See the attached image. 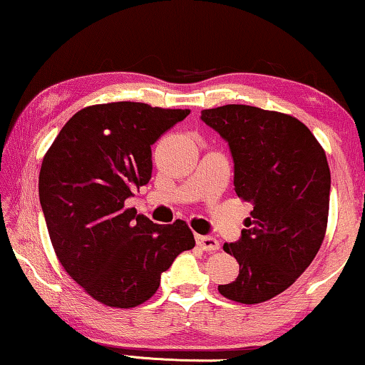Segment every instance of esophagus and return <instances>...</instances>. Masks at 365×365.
I'll list each match as a JSON object with an SVG mask.
<instances>
[{"label":"esophagus","instance_id":"obj_1","mask_svg":"<svg viewBox=\"0 0 365 365\" xmlns=\"http://www.w3.org/2000/svg\"><path fill=\"white\" fill-rule=\"evenodd\" d=\"M196 242H197V246L206 252L219 251V247H221V244H219L217 239L211 237V236H197Z\"/></svg>","mask_w":365,"mask_h":365}]
</instances>
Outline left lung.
I'll return each mask as SVG.
<instances>
[{"mask_svg":"<svg viewBox=\"0 0 365 365\" xmlns=\"http://www.w3.org/2000/svg\"><path fill=\"white\" fill-rule=\"evenodd\" d=\"M201 119L226 139L234 161V191L252 202L251 217L224 251L236 257V281L219 286L231 301L259 304L296 282L326 236L331 171L306 124L277 111L226 104Z\"/></svg>","mask_w":365,"mask_h":365,"instance_id":"1","label":"left lung"}]
</instances>
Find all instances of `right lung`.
<instances>
[{"label":"right lung","mask_w":365,"mask_h":365,"mask_svg":"<svg viewBox=\"0 0 365 365\" xmlns=\"http://www.w3.org/2000/svg\"><path fill=\"white\" fill-rule=\"evenodd\" d=\"M189 113L131 101L94 104L74 114L44 154L39 202L54 252L104 306L146 302L161 274L196 244L181 219L163 226L126 207L133 189L151 179V146Z\"/></svg>","instance_id":"1"}]
</instances>
